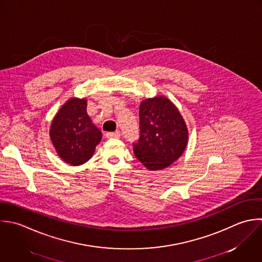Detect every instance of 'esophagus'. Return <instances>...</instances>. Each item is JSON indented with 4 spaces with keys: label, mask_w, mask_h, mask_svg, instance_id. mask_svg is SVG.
I'll list each match as a JSON object with an SVG mask.
<instances>
[{
    "label": "esophagus",
    "mask_w": 262,
    "mask_h": 262,
    "mask_svg": "<svg viewBox=\"0 0 262 262\" xmlns=\"http://www.w3.org/2000/svg\"><path fill=\"white\" fill-rule=\"evenodd\" d=\"M120 137V132H114V133H107L106 138L111 139V138H119Z\"/></svg>",
    "instance_id": "esophagus-1"
}]
</instances>
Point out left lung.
Instances as JSON below:
<instances>
[{"label": "left lung", "mask_w": 262, "mask_h": 262, "mask_svg": "<svg viewBox=\"0 0 262 262\" xmlns=\"http://www.w3.org/2000/svg\"><path fill=\"white\" fill-rule=\"evenodd\" d=\"M140 138L134 145L138 160L150 170L171 165L184 153L188 128L174 104L165 97L144 100L140 105Z\"/></svg>", "instance_id": "8db88e82"}]
</instances>
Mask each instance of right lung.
<instances>
[{"instance_id":"add662e5","label":"right lung","mask_w":262,"mask_h":262,"mask_svg":"<svg viewBox=\"0 0 262 262\" xmlns=\"http://www.w3.org/2000/svg\"><path fill=\"white\" fill-rule=\"evenodd\" d=\"M50 138L58 156L73 166L85 163L102 139L86 113V100L71 98L55 115Z\"/></svg>"}]
</instances>
